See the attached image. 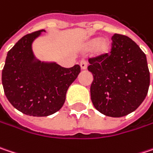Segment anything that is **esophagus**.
<instances>
[{
    "label": "esophagus",
    "instance_id": "34e87169",
    "mask_svg": "<svg viewBox=\"0 0 153 153\" xmlns=\"http://www.w3.org/2000/svg\"><path fill=\"white\" fill-rule=\"evenodd\" d=\"M79 65H80L81 70H86L87 67H88V64H87V62L85 60H81L80 63H79Z\"/></svg>",
    "mask_w": 153,
    "mask_h": 153
}]
</instances>
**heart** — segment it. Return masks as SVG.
Returning a JSON list of instances; mask_svg holds the SVG:
<instances>
[{
  "label": "heart",
  "instance_id": "b5f03b06",
  "mask_svg": "<svg viewBox=\"0 0 153 153\" xmlns=\"http://www.w3.org/2000/svg\"><path fill=\"white\" fill-rule=\"evenodd\" d=\"M84 49L86 51L94 49V54L97 57H103L110 52L111 45L108 39H102L101 36H96L88 40L84 44Z\"/></svg>",
  "mask_w": 153,
  "mask_h": 153
}]
</instances>
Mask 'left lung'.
I'll return each mask as SVG.
<instances>
[{"label":"left lung","instance_id":"1","mask_svg":"<svg viewBox=\"0 0 153 153\" xmlns=\"http://www.w3.org/2000/svg\"><path fill=\"white\" fill-rule=\"evenodd\" d=\"M110 54L89 59L94 80L90 94L94 108L105 116L122 117L146 99L150 72L146 54L126 36H112Z\"/></svg>","mask_w":153,"mask_h":153}]
</instances>
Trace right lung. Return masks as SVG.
I'll list each match as a JSON object with an SVG mask.
<instances>
[{
    "label": "right lung",
    "instance_id": "obj_1",
    "mask_svg": "<svg viewBox=\"0 0 153 153\" xmlns=\"http://www.w3.org/2000/svg\"><path fill=\"white\" fill-rule=\"evenodd\" d=\"M42 32L45 30L25 35L8 51L1 75L8 102L32 117H47L59 111L68 88L80 73L79 65L65 68L36 58L32 44Z\"/></svg>",
    "mask_w": 153,
    "mask_h": 153
}]
</instances>
